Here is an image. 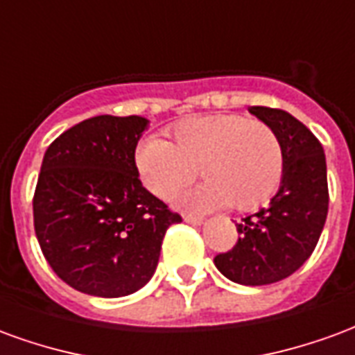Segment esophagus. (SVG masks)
Instances as JSON below:
<instances>
[{"label": "esophagus", "mask_w": 355, "mask_h": 355, "mask_svg": "<svg viewBox=\"0 0 355 355\" xmlns=\"http://www.w3.org/2000/svg\"><path fill=\"white\" fill-rule=\"evenodd\" d=\"M184 220L188 224H193V226H200V224L205 223L203 216H196V215H184Z\"/></svg>", "instance_id": "obj_1"}]
</instances>
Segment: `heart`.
<instances>
[{
	"label": "heart",
	"mask_w": 355,
	"mask_h": 355,
	"mask_svg": "<svg viewBox=\"0 0 355 355\" xmlns=\"http://www.w3.org/2000/svg\"><path fill=\"white\" fill-rule=\"evenodd\" d=\"M173 142L144 137L135 148V169L159 200H169L200 173L207 178L180 198L184 207L230 205L253 211L264 205L282 182L283 152L274 131L236 114H209L173 127Z\"/></svg>",
	"instance_id": "b5f03b06"
}]
</instances>
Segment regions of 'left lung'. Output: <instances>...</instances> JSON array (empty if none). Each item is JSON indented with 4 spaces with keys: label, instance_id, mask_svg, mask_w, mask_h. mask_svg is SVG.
Listing matches in <instances>:
<instances>
[{
    "label": "left lung",
    "instance_id": "left-lung-1",
    "mask_svg": "<svg viewBox=\"0 0 355 355\" xmlns=\"http://www.w3.org/2000/svg\"><path fill=\"white\" fill-rule=\"evenodd\" d=\"M249 112L279 140L283 175L266 209L238 224L239 239L215 266L239 285H270L295 274L318 245L327 218V163L320 140L285 110L251 106Z\"/></svg>",
    "mask_w": 355,
    "mask_h": 355
}]
</instances>
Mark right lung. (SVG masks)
Returning <instances> with one entry per match:
<instances>
[{"instance_id":"obj_1","label":"right lung","mask_w":355,"mask_h":355,"mask_svg":"<svg viewBox=\"0 0 355 355\" xmlns=\"http://www.w3.org/2000/svg\"><path fill=\"white\" fill-rule=\"evenodd\" d=\"M148 125L140 116L91 117L43 155L35 236L55 274L85 295L117 298L142 289L157 268L165 232L182 220L135 169Z\"/></svg>"}]
</instances>
